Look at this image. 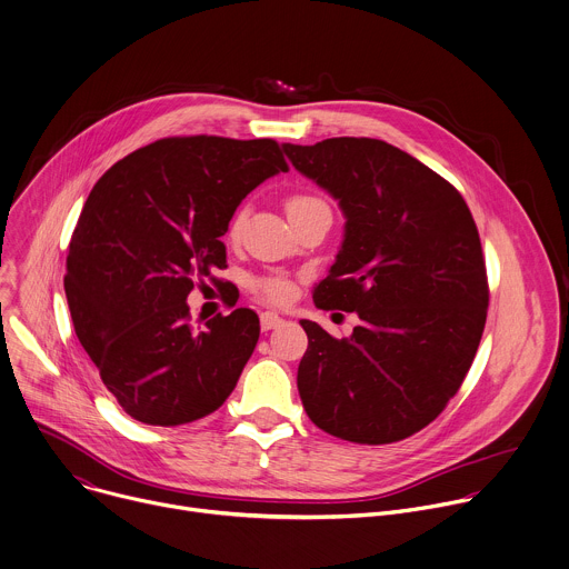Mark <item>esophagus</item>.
<instances>
[{"label": "esophagus", "instance_id": "1", "mask_svg": "<svg viewBox=\"0 0 569 569\" xmlns=\"http://www.w3.org/2000/svg\"><path fill=\"white\" fill-rule=\"evenodd\" d=\"M283 323V317H279L277 312H261V330H272L279 328Z\"/></svg>", "mask_w": 569, "mask_h": 569}]
</instances>
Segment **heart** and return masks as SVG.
<instances>
[{
	"instance_id": "b5f03b06",
	"label": "heart",
	"mask_w": 569,
	"mask_h": 569,
	"mask_svg": "<svg viewBox=\"0 0 569 569\" xmlns=\"http://www.w3.org/2000/svg\"><path fill=\"white\" fill-rule=\"evenodd\" d=\"M317 208H326V203L319 197L310 194V192H297V194L288 197V201H286V212H288L290 219L308 214V212H312ZM241 226H243V210L232 217V221L228 226V237L237 239L239 232H241ZM250 288H252V292L259 299H263L268 303H283L292 295V286L283 277H259V279H252Z\"/></svg>"
}]
</instances>
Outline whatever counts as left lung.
Masks as SVG:
<instances>
[{"mask_svg": "<svg viewBox=\"0 0 569 569\" xmlns=\"http://www.w3.org/2000/svg\"><path fill=\"white\" fill-rule=\"evenodd\" d=\"M283 151L346 217L315 306L361 319L343 339L301 319L303 409L348 442L405 440L458 393L485 330L489 286L476 221L449 180L385 140L343 136L286 142Z\"/></svg>", "mask_w": 569, "mask_h": 569, "instance_id": "obj_1", "label": "left lung"}]
</instances>
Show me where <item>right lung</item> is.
Masks as SVG:
<instances>
[{
  "instance_id": "right-lung-1",
  "label": "right lung",
  "mask_w": 569,
  "mask_h": 569,
  "mask_svg": "<svg viewBox=\"0 0 569 569\" xmlns=\"http://www.w3.org/2000/svg\"><path fill=\"white\" fill-rule=\"evenodd\" d=\"M288 171L272 138L178 136L118 160L73 230L64 292L76 335L122 411L151 427L214 413L259 341L248 308L189 323L187 295L226 268L239 203Z\"/></svg>"
}]
</instances>
